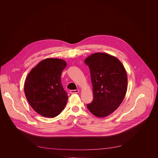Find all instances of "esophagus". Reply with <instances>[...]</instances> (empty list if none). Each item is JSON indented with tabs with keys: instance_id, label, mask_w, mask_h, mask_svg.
I'll list each match as a JSON object with an SVG mask.
<instances>
[{
	"instance_id": "1",
	"label": "esophagus",
	"mask_w": 158,
	"mask_h": 158,
	"mask_svg": "<svg viewBox=\"0 0 158 158\" xmlns=\"http://www.w3.org/2000/svg\"><path fill=\"white\" fill-rule=\"evenodd\" d=\"M70 92L71 94H77V93H78L79 92V90L78 89H76V90H70Z\"/></svg>"
}]
</instances>
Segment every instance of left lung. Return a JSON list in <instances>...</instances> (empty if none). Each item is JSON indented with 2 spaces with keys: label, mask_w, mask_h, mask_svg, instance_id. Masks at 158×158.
<instances>
[{
  "label": "left lung",
  "mask_w": 158,
  "mask_h": 158,
  "mask_svg": "<svg viewBox=\"0 0 158 158\" xmlns=\"http://www.w3.org/2000/svg\"><path fill=\"white\" fill-rule=\"evenodd\" d=\"M85 63L89 68L94 97L87 108L97 117L108 116L120 106L125 96L126 70L117 58L107 53H94Z\"/></svg>",
  "instance_id": "1"
}]
</instances>
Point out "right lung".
Listing matches in <instances>:
<instances>
[{
  "label": "right lung",
  "instance_id": "obj_1",
  "mask_svg": "<svg viewBox=\"0 0 158 158\" xmlns=\"http://www.w3.org/2000/svg\"><path fill=\"white\" fill-rule=\"evenodd\" d=\"M66 66L61 59L41 61L28 73L24 92L32 108L46 117H55L64 110L68 99L61 84V76Z\"/></svg>",
  "mask_w": 158,
  "mask_h": 158
}]
</instances>
